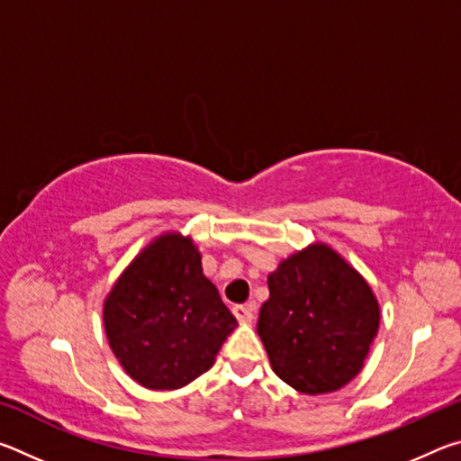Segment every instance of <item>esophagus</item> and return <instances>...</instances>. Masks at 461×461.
I'll return each instance as SVG.
<instances>
[{
	"label": "esophagus",
	"instance_id": "obj_1",
	"mask_svg": "<svg viewBox=\"0 0 461 461\" xmlns=\"http://www.w3.org/2000/svg\"><path fill=\"white\" fill-rule=\"evenodd\" d=\"M231 311L238 321H252L254 317V305H236Z\"/></svg>",
	"mask_w": 461,
	"mask_h": 461
}]
</instances>
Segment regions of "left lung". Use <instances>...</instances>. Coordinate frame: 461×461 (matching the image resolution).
Wrapping results in <instances>:
<instances>
[{
    "label": "left lung",
    "instance_id": "obj_1",
    "mask_svg": "<svg viewBox=\"0 0 461 461\" xmlns=\"http://www.w3.org/2000/svg\"><path fill=\"white\" fill-rule=\"evenodd\" d=\"M268 291L258 335L276 376L305 394L346 386L380 323L368 283L330 246L315 244L280 262Z\"/></svg>",
    "mask_w": 461,
    "mask_h": 461
}]
</instances>
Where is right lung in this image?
Instances as JSON below:
<instances>
[{
    "label": "right lung",
    "mask_w": 461,
    "mask_h": 461,
    "mask_svg": "<svg viewBox=\"0 0 461 461\" xmlns=\"http://www.w3.org/2000/svg\"><path fill=\"white\" fill-rule=\"evenodd\" d=\"M105 333L131 378L152 390H175L213 366L236 327L189 238L152 241L130 264L104 307Z\"/></svg>",
    "instance_id": "obj_1"
}]
</instances>
